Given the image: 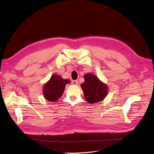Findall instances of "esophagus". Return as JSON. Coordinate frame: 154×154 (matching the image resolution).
I'll return each mask as SVG.
<instances>
[{"instance_id": "1", "label": "esophagus", "mask_w": 154, "mask_h": 154, "mask_svg": "<svg viewBox=\"0 0 154 154\" xmlns=\"http://www.w3.org/2000/svg\"><path fill=\"white\" fill-rule=\"evenodd\" d=\"M71 83H72V84L74 85H77L78 84V80H72Z\"/></svg>"}]
</instances>
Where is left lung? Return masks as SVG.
Returning <instances> with one entry per match:
<instances>
[{
    "label": "left lung",
    "mask_w": 154,
    "mask_h": 154,
    "mask_svg": "<svg viewBox=\"0 0 154 154\" xmlns=\"http://www.w3.org/2000/svg\"><path fill=\"white\" fill-rule=\"evenodd\" d=\"M85 82L81 84L85 100L89 103H95L103 100L108 94L109 88L96 76L91 73L84 75Z\"/></svg>",
    "instance_id": "8db88e82"
}]
</instances>
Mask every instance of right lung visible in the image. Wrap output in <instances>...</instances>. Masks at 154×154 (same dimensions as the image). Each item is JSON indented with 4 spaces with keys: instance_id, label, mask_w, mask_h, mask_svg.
Wrapping results in <instances>:
<instances>
[{
    "instance_id": "1",
    "label": "right lung",
    "mask_w": 154,
    "mask_h": 154,
    "mask_svg": "<svg viewBox=\"0 0 154 154\" xmlns=\"http://www.w3.org/2000/svg\"><path fill=\"white\" fill-rule=\"evenodd\" d=\"M70 83L68 79L66 80L60 75L53 74L44 85L43 95L45 99L52 102L57 101L63 94L66 85Z\"/></svg>"
}]
</instances>
